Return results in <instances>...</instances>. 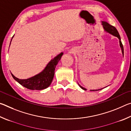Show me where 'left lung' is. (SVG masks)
Segmentation results:
<instances>
[{
	"label": "left lung",
	"mask_w": 131,
	"mask_h": 131,
	"mask_svg": "<svg viewBox=\"0 0 131 131\" xmlns=\"http://www.w3.org/2000/svg\"><path fill=\"white\" fill-rule=\"evenodd\" d=\"M102 25H103V27L104 30H105V31L106 32L108 33V34H110L111 35H113L114 36L117 37V38L119 39V46H120V47H121L122 54H123V57H124V48H123V44H122V43H121L120 36H119V35L118 34V31H117V29L115 28L114 26L110 25V24H108V23H107V22L104 21H102ZM79 85L80 86V87L81 88H82V89H83V90H85V91L87 90V89H86V88L83 87H82V86H81L79 84ZM105 87H104V88H105ZM103 88H101V89H98V90H90V91H96L101 90L102 89H103Z\"/></svg>",
	"instance_id": "8db88e82"
}]
</instances>
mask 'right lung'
<instances>
[{"label":"right lung","instance_id":"add662e5","mask_svg":"<svg viewBox=\"0 0 131 131\" xmlns=\"http://www.w3.org/2000/svg\"><path fill=\"white\" fill-rule=\"evenodd\" d=\"M63 54V52H61L60 54L57 55L48 62L42 72L29 79H19L15 77L12 73L11 74L15 81H17L21 85L28 89L32 90H41L46 89L49 87L51 83L54 76L55 67L58 62L60 61Z\"/></svg>","mask_w":131,"mask_h":131}]
</instances>
